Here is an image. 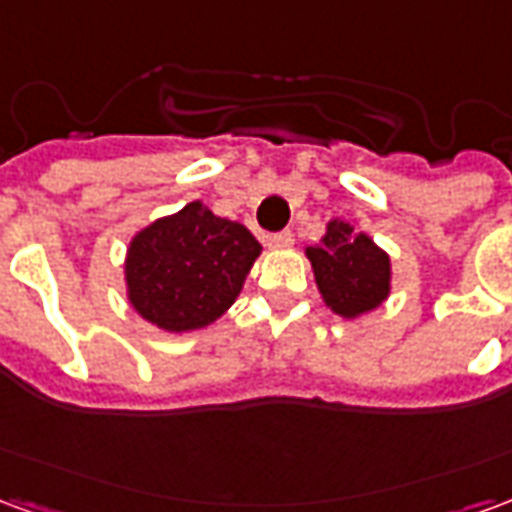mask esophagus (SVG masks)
Returning <instances> with one entry per match:
<instances>
[{
  "instance_id": "esophagus-1",
  "label": "esophagus",
  "mask_w": 512,
  "mask_h": 512,
  "mask_svg": "<svg viewBox=\"0 0 512 512\" xmlns=\"http://www.w3.org/2000/svg\"><path fill=\"white\" fill-rule=\"evenodd\" d=\"M266 246L268 249H288V246H293V233H290V230H285V233L268 235Z\"/></svg>"
}]
</instances>
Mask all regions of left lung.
Segmentation results:
<instances>
[{
    "instance_id": "obj_1",
    "label": "left lung",
    "mask_w": 512,
    "mask_h": 512,
    "mask_svg": "<svg viewBox=\"0 0 512 512\" xmlns=\"http://www.w3.org/2000/svg\"><path fill=\"white\" fill-rule=\"evenodd\" d=\"M307 257L326 307L343 318L376 310L389 296V255L373 244L370 235L356 233L343 219L326 224L321 244L307 246Z\"/></svg>"
}]
</instances>
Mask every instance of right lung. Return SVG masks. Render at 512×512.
Here are the masks:
<instances>
[{
	"label": "right lung",
	"mask_w": 512,
	"mask_h": 512,
	"mask_svg": "<svg viewBox=\"0 0 512 512\" xmlns=\"http://www.w3.org/2000/svg\"><path fill=\"white\" fill-rule=\"evenodd\" d=\"M257 255L260 244L244 224L189 202L131 238L128 301L164 332H194L230 310Z\"/></svg>",
	"instance_id": "add662e5"
}]
</instances>
